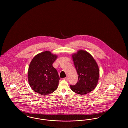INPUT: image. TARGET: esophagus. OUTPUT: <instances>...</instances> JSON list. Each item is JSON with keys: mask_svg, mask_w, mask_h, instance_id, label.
Segmentation results:
<instances>
[{"mask_svg": "<svg viewBox=\"0 0 128 128\" xmlns=\"http://www.w3.org/2000/svg\"><path fill=\"white\" fill-rule=\"evenodd\" d=\"M64 79L65 80H69V78H68V77H66V78H64Z\"/></svg>", "mask_w": 128, "mask_h": 128, "instance_id": "34e87169", "label": "esophagus"}]
</instances>
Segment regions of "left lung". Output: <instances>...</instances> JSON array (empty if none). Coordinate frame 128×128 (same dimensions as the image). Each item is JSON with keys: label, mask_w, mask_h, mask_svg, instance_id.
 Wrapping results in <instances>:
<instances>
[{"label": "left lung", "mask_w": 128, "mask_h": 128, "mask_svg": "<svg viewBox=\"0 0 128 128\" xmlns=\"http://www.w3.org/2000/svg\"><path fill=\"white\" fill-rule=\"evenodd\" d=\"M73 62L78 75L75 85H70L72 91L79 94L92 91L98 84L99 70L96 62L87 51L80 50L72 55Z\"/></svg>", "instance_id": "1"}]
</instances>
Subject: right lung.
Wrapping results in <instances>:
<instances>
[{"label": "right lung", "instance_id": "right-lung-1", "mask_svg": "<svg viewBox=\"0 0 128 128\" xmlns=\"http://www.w3.org/2000/svg\"><path fill=\"white\" fill-rule=\"evenodd\" d=\"M58 56L46 51L32 60L28 72L29 84L32 89L42 95L49 94L58 88L60 79L52 64Z\"/></svg>", "mask_w": 128, "mask_h": 128}]
</instances>
